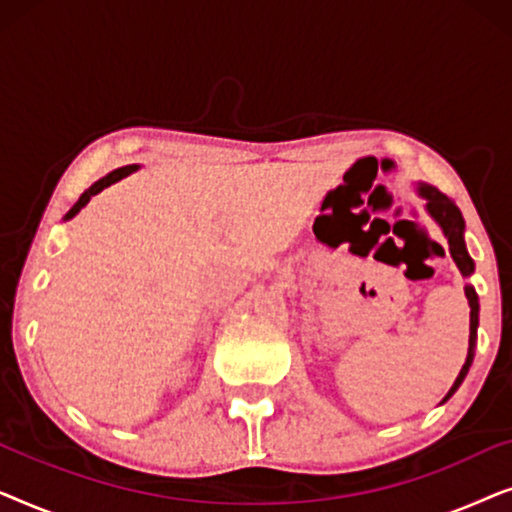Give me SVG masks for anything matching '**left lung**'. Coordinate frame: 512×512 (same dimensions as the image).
Segmentation results:
<instances>
[{"label": "left lung", "mask_w": 512, "mask_h": 512, "mask_svg": "<svg viewBox=\"0 0 512 512\" xmlns=\"http://www.w3.org/2000/svg\"><path fill=\"white\" fill-rule=\"evenodd\" d=\"M419 193L426 198V209H429L433 219L440 223V228H443V233L447 237V244H450V254L454 258V263H457V268L461 270V275L468 277L473 272V258L468 256L466 251V244H464V216H461L459 207L454 205L452 198H447L445 193H440L438 188L433 186H419ZM466 298H468V305H471V352H468V359L464 363V368H461V373L457 377V382H454V387L450 389V398L454 391L459 389V384L464 382V377L468 373V368H471V361H473V345H475V331H478V293L473 291V286H466ZM445 398V401H447Z\"/></svg>", "instance_id": "left-lung-1"}]
</instances>
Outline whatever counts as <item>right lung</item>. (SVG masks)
<instances>
[{
	"label": "right lung",
	"instance_id": "obj_1",
	"mask_svg": "<svg viewBox=\"0 0 512 512\" xmlns=\"http://www.w3.org/2000/svg\"><path fill=\"white\" fill-rule=\"evenodd\" d=\"M132 170H137V165H128V167H121V170H114V172H109V174H107V177H102L100 181H95V184H93V186H90V188H88V191L81 195V198H79V202H76V205H74L72 209H69V214L65 216V219H72V216H74L76 212H79V209H81V207H86V205H88V200H90V198H93V195H97V193H100V191H104V188H107V186H111V184H116V181H118V179H123V177H125V174H130Z\"/></svg>",
	"mask_w": 512,
	"mask_h": 512
}]
</instances>
